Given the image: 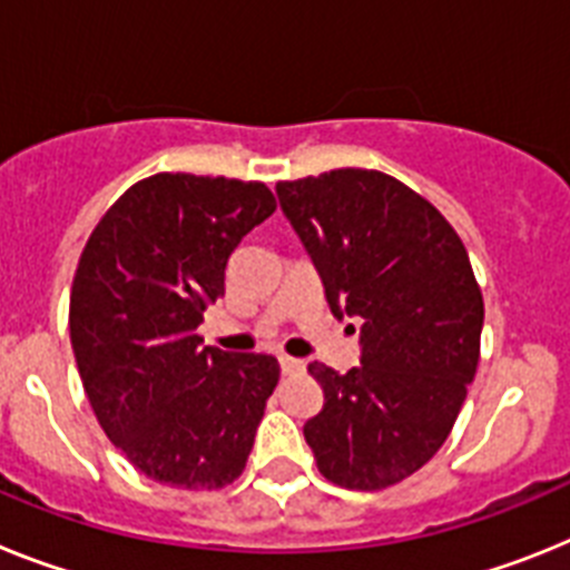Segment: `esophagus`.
Instances as JSON below:
<instances>
[{
    "label": "esophagus",
    "instance_id": "1",
    "mask_svg": "<svg viewBox=\"0 0 570 570\" xmlns=\"http://www.w3.org/2000/svg\"><path fill=\"white\" fill-rule=\"evenodd\" d=\"M304 370V361L301 358H289V355H281V373L284 375H295Z\"/></svg>",
    "mask_w": 570,
    "mask_h": 570
}]
</instances>
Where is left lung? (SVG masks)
Instances as JSON below:
<instances>
[{
  "label": "left lung",
  "instance_id": "8db88e82",
  "mask_svg": "<svg viewBox=\"0 0 570 570\" xmlns=\"http://www.w3.org/2000/svg\"><path fill=\"white\" fill-rule=\"evenodd\" d=\"M275 191L333 315L361 321L358 367L309 364L324 407L304 439L324 479L381 491L413 476L453 430L476 375L482 289L442 212L395 177L335 168Z\"/></svg>",
  "mask_w": 570,
  "mask_h": 570
}]
</instances>
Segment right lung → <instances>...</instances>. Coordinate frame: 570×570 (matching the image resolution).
Here are the masks:
<instances>
[{"instance_id":"obj_1","label":"right lung","mask_w":570,"mask_h":570,"mask_svg":"<svg viewBox=\"0 0 570 570\" xmlns=\"http://www.w3.org/2000/svg\"><path fill=\"white\" fill-rule=\"evenodd\" d=\"M275 212L264 183L163 175L135 183L88 237L71 346L106 435L140 473L217 491L246 468L281 367L197 335L237 244Z\"/></svg>"}]
</instances>
